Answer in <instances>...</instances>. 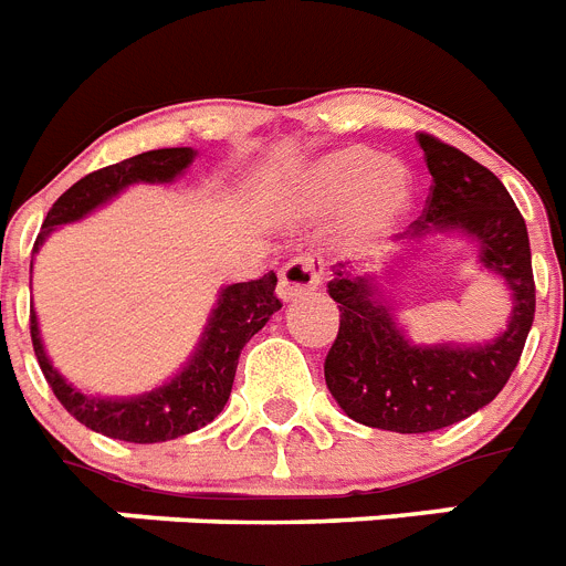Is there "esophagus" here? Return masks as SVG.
I'll return each instance as SVG.
<instances>
[{"instance_id":"1","label":"esophagus","mask_w":566,"mask_h":566,"mask_svg":"<svg viewBox=\"0 0 566 566\" xmlns=\"http://www.w3.org/2000/svg\"><path fill=\"white\" fill-rule=\"evenodd\" d=\"M322 284V261L316 255H296L279 273V298L293 302L313 293Z\"/></svg>"}]
</instances>
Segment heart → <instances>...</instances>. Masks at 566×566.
<instances>
[{
	"label": "heart",
	"mask_w": 566,
	"mask_h": 566,
	"mask_svg": "<svg viewBox=\"0 0 566 566\" xmlns=\"http://www.w3.org/2000/svg\"><path fill=\"white\" fill-rule=\"evenodd\" d=\"M415 201L408 166L368 146L327 151L296 180V216H322L339 207L334 244L339 253H365L400 224Z\"/></svg>",
	"instance_id": "heart-1"
}]
</instances>
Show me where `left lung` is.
I'll list each match as a JSON object with an SVG mask.
<instances>
[{"instance_id": "left-lung-1", "label": "left lung", "mask_w": 566, "mask_h": 566, "mask_svg": "<svg viewBox=\"0 0 566 566\" xmlns=\"http://www.w3.org/2000/svg\"><path fill=\"white\" fill-rule=\"evenodd\" d=\"M431 172L426 212L408 227L406 247L458 235L481 270L510 291V319L486 342L408 339L394 305V264L379 273L339 270L327 293L339 305V334L327 350V391L350 420L382 431L422 434L460 422L495 400L515 371L535 316L530 235L506 187L486 166L437 137L420 135ZM406 253L397 255V261Z\"/></svg>"}]
</instances>
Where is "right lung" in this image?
I'll return each instance as SVG.
<instances>
[{"instance_id": "obj_1", "label": "right lung", "mask_w": 566, "mask_h": 566, "mask_svg": "<svg viewBox=\"0 0 566 566\" xmlns=\"http://www.w3.org/2000/svg\"><path fill=\"white\" fill-rule=\"evenodd\" d=\"M198 151L192 146L178 149H151L106 169L85 175L71 189H65L49 210L42 230L33 244V255L40 253L51 232L56 227L83 221L85 216L97 212L99 207L112 203L120 192L135 184H172L192 166ZM275 273L270 270L255 282L227 284L216 296L203 334L175 377L164 386L151 388L132 397H99L85 394L71 386L63 374L56 371L51 356L45 354L40 336V319L31 311V339L33 354L40 363L42 374L49 379L51 391L63 402L71 417H77L97 434L126 440V443H164L189 431L201 429L224 411L230 400L232 379L239 368L241 348L268 325L282 302L275 298Z\"/></svg>"}]
</instances>
